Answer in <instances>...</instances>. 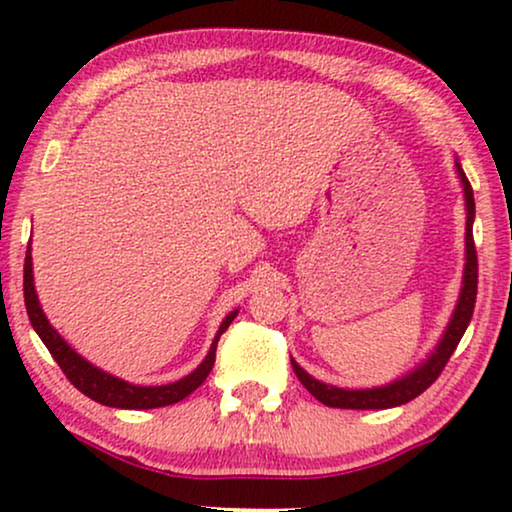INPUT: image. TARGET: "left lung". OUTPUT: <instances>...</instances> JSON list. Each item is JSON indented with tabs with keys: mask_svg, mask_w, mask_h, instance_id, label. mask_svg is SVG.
Listing matches in <instances>:
<instances>
[{
	"mask_svg": "<svg viewBox=\"0 0 512 512\" xmlns=\"http://www.w3.org/2000/svg\"><path fill=\"white\" fill-rule=\"evenodd\" d=\"M457 172L464 186V200H466V265H464V279H461V293L454 307V314L447 324L443 338L436 345V349L429 354V359L419 363L415 370H410L408 375L398 377V380L384 384V387L375 389H340L331 387V384L314 380L310 373H305L296 361L291 359L293 373L298 375V380L310 394L321 401L328 408H345V410H387L396 408L417 398L422 391L431 387L438 380V375L443 373L445 363L450 361V356L457 349L459 340L464 338L468 324H471L475 296H478V254H475V242H473V219H475V200H473V188L468 184L464 170H461L459 160Z\"/></svg>",
	"mask_w": 512,
	"mask_h": 512,
	"instance_id": "left-lung-1",
	"label": "left lung"
}]
</instances>
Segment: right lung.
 I'll use <instances>...</instances> for the list:
<instances>
[{
	"instance_id": "1",
	"label": "right lung",
	"mask_w": 512,
	"mask_h": 512,
	"mask_svg": "<svg viewBox=\"0 0 512 512\" xmlns=\"http://www.w3.org/2000/svg\"><path fill=\"white\" fill-rule=\"evenodd\" d=\"M23 291H25V307H27V317H30V324L34 331H37L41 342L46 345L48 352H51L55 363L62 368V373L67 375V380L72 382L74 387L81 391V394L93 398V401L109 405V408H123V410L163 408V405L179 403V401H184L188 394H193V391L207 380L209 370L214 368L216 345H219V338L226 333L230 321L237 317V310H233L226 319H223V324L219 326V333H216V338L212 342V347H209L205 361H202L191 375L181 377L179 382L160 384V387H137V384L118 380V377L104 373V370L93 366V363H88L83 356L76 354L65 340H62V335L55 331L51 324H48L46 314L39 305L37 291H34L30 249H27V254H25Z\"/></svg>"
}]
</instances>
